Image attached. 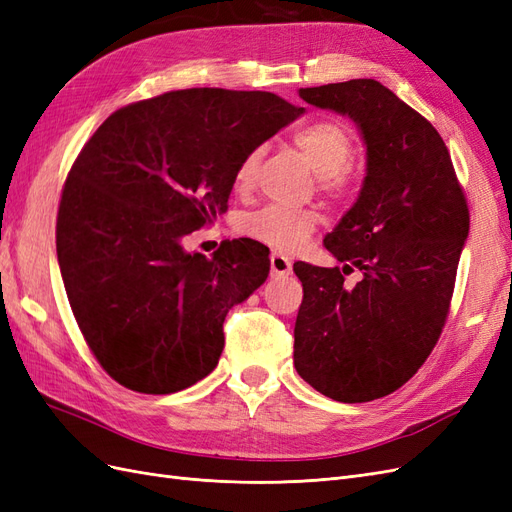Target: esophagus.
<instances>
[{
    "label": "esophagus",
    "instance_id": "1",
    "mask_svg": "<svg viewBox=\"0 0 512 512\" xmlns=\"http://www.w3.org/2000/svg\"><path fill=\"white\" fill-rule=\"evenodd\" d=\"M290 271H292L290 258L277 254V252L271 254V275L273 277H286V275H290Z\"/></svg>",
    "mask_w": 512,
    "mask_h": 512
}]
</instances>
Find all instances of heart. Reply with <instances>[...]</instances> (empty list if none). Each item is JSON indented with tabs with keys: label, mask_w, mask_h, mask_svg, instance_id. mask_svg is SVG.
I'll return each instance as SVG.
<instances>
[{
	"label": "heart",
	"mask_w": 512,
	"mask_h": 512,
	"mask_svg": "<svg viewBox=\"0 0 512 512\" xmlns=\"http://www.w3.org/2000/svg\"><path fill=\"white\" fill-rule=\"evenodd\" d=\"M292 143L322 179V188L333 196L350 190L348 166L354 158V141L346 126L337 121H314L292 134ZM262 149L247 153L235 173V188L247 190L254 181ZM318 218L309 211H288L282 207H265L241 218L243 235L265 243L275 250H297L316 230Z\"/></svg>",
	"instance_id": "obj_1"
}]
</instances>
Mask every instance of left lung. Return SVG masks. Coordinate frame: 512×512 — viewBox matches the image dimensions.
Returning a JSON list of instances; mask_svg holds the SVG:
<instances>
[{"instance_id": "1", "label": "left lung", "mask_w": 512, "mask_h": 512, "mask_svg": "<svg viewBox=\"0 0 512 512\" xmlns=\"http://www.w3.org/2000/svg\"><path fill=\"white\" fill-rule=\"evenodd\" d=\"M299 96L348 115L367 164L359 198L324 237L342 267H292L303 284L294 367L318 393L363 404L404 386L436 346L470 213L442 136L391 89L352 79ZM354 268L364 277L348 287Z\"/></svg>"}]
</instances>
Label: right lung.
I'll return each mask as SVG.
<instances>
[{
    "label": "right lung",
    "mask_w": 512,
    "mask_h": 512,
    "mask_svg": "<svg viewBox=\"0 0 512 512\" xmlns=\"http://www.w3.org/2000/svg\"><path fill=\"white\" fill-rule=\"evenodd\" d=\"M303 113L269 91H168L119 108L81 149L57 260L87 346L121 386L168 395L218 365L224 318L265 284L269 250L232 239L207 258L183 239L228 209L247 153Z\"/></svg>",
    "instance_id": "1"
}]
</instances>
